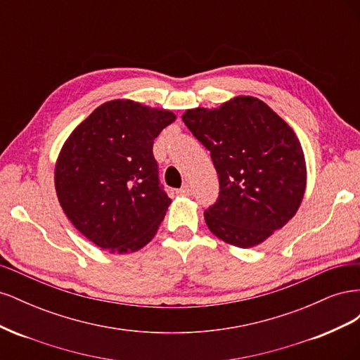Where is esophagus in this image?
<instances>
[{"label":"esophagus","mask_w":360,"mask_h":360,"mask_svg":"<svg viewBox=\"0 0 360 360\" xmlns=\"http://www.w3.org/2000/svg\"><path fill=\"white\" fill-rule=\"evenodd\" d=\"M191 188H189V184H184L183 188H180L179 191H177V195H184V197H188V195H191Z\"/></svg>","instance_id":"esophagus-1"}]
</instances>
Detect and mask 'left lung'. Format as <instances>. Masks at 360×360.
<instances>
[{
	"label": "left lung",
	"mask_w": 360,
	"mask_h": 360,
	"mask_svg": "<svg viewBox=\"0 0 360 360\" xmlns=\"http://www.w3.org/2000/svg\"><path fill=\"white\" fill-rule=\"evenodd\" d=\"M181 120L210 151L219 198L204 212L222 242L254 248L296 214L307 189L297 135L271 108L237 96L217 108H193Z\"/></svg>",
	"instance_id": "left-lung-1"
}]
</instances>
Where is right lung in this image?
Listing matches in <instances>:
<instances>
[{
  "label": "right lung",
  "instance_id": "add662e5",
  "mask_svg": "<svg viewBox=\"0 0 360 360\" xmlns=\"http://www.w3.org/2000/svg\"><path fill=\"white\" fill-rule=\"evenodd\" d=\"M176 114L130 99L105 102L63 144L53 169L69 221L111 254H132L158 233L171 204L153 143Z\"/></svg>",
  "mask_w": 360,
  "mask_h": 360
}]
</instances>
